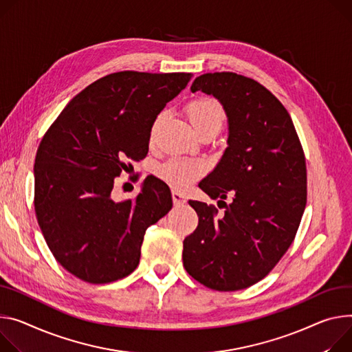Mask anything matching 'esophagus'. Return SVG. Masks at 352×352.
Instances as JSON below:
<instances>
[{"instance_id": "34e87169", "label": "esophagus", "mask_w": 352, "mask_h": 352, "mask_svg": "<svg viewBox=\"0 0 352 352\" xmlns=\"http://www.w3.org/2000/svg\"><path fill=\"white\" fill-rule=\"evenodd\" d=\"M173 202L174 205H182L186 202V197L185 194L179 192V190H173Z\"/></svg>"}]
</instances>
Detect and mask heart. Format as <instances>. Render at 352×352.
Segmentation results:
<instances>
[{
  "label": "heart",
  "instance_id": "1",
  "mask_svg": "<svg viewBox=\"0 0 352 352\" xmlns=\"http://www.w3.org/2000/svg\"><path fill=\"white\" fill-rule=\"evenodd\" d=\"M188 119L195 127V131L199 135L208 132H219L221 129L223 123H225L226 115L223 108L212 98H197L190 101L186 108ZM163 119V113H160L155 120L153 122L150 139L153 140L154 132L157 126ZM206 170V166L201 162H194V160H185V158H171L167 163L162 164L157 170L158 177L164 179L175 189H185L192 184L197 178H199Z\"/></svg>",
  "mask_w": 352,
  "mask_h": 352
}]
</instances>
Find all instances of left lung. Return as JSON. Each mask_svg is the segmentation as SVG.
Segmentation results:
<instances>
[{
	"label": "left lung",
	"instance_id": "1",
	"mask_svg": "<svg viewBox=\"0 0 352 352\" xmlns=\"http://www.w3.org/2000/svg\"><path fill=\"white\" fill-rule=\"evenodd\" d=\"M190 91L216 97L229 119L225 154L199 182L214 205L189 201L198 228L184 240L186 272L210 289L233 292L265 278L291 247L307 199L306 158L285 107L264 85L230 72L195 78ZM220 208V206H219Z\"/></svg>",
	"mask_w": 352,
	"mask_h": 352
}]
</instances>
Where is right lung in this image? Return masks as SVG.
Masks as SVG:
<instances>
[{"instance_id": "add662e5", "label": "right lung", "mask_w": 352, "mask_h": 352, "mask_svg": "<svg viewBox=\"0 0 352 352\" xmlns=\"http://www.w3.org/2000/svg\"><path fill=\"white\" fill-rule=\"evenodd\" d=\"M190 73L118 72L89 84L45 133L35 158V212L54 258L88 283L132 274L144 233L173 208L170 188L147 177L115 201V177L147 155L153 122Z\"/></svg>"}]
</instances>
